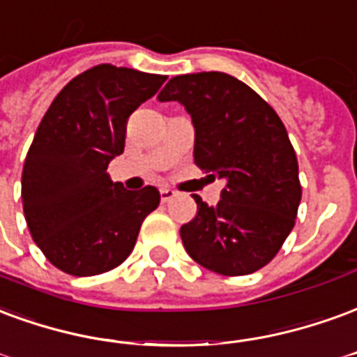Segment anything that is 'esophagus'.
Wrapping results in <instances>:
<instances>
[{
	"mask_svg": "<svg viewBox=\"0 0 357 357\" xmlns=\"http://www.w3.org/2000/svg\"><path fill=\"white\" fill-rule=\"evenodd\" d=\"M160 194H161V202H171V199L176 196L175 192H173V190H169V188H161Z\"/></svg>",
	"mask_w": 357,
	"mask_h": 357,
	"instance_id": "1",
	"label": "esophagus"
}]
</instances>
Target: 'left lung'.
I'll return each mask as SVG.
<instances>
[{"instance_id":"1","label":"left lung","mask_w":357,"mask_h":357,"mask_svg":"<svg viewBox=\"0 0 357 357\" xmlns=\"http://www.w3.org/2000/svg\"><path fill=\"white\" fill-rule=\"evenodd\" d=\"M178 100L196 129L194 163L225 178L220 202L194 196L196 217L181 228L188 255L222 275L253 274L293 230L303 188L285 125L249 85L222 72L176 75L160 93Z\"/></svg>"}]
</instances>
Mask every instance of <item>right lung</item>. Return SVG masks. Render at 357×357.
Returning <instances> with one entry per match:
<instances>
[{
	"label": "right lung",
	"mask_w": 357,
	"mask_h": 357,
	"mask_svg": "<svg viewBox=\"0 0 357 357\" xmlns=\"http://www.w3.org/2000/svg\"><path fill=\"white\" fill-rule=\"evenodd\" d=\"M165 79L98 64L66 83L41 119L22 169V209L36 245L62 272L85 278L119 266L160 205L153 186L125 190L106 169L123 153L129 116Z\"/></svg>",
	"instance_id": "obj_1"
}]
</instances>
